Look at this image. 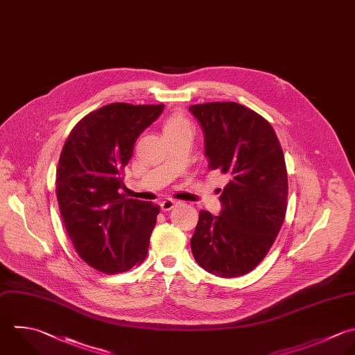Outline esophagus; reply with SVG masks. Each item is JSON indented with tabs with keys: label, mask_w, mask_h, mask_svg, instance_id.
I'll use <instances>...</instances> for the list:
<instances>
[{
	"label": "esophagus",
	"mask_w": 355,
	"mask_h": 355,
	"mask_svg": "<svg viewBox=\"0 0 355 355\" xmlns=\"http://www.w3.org/2000/svg\"><path fill=\"white\" fill-rule=\"evenodd\" d=\"M175 205H176V201H175V200L166 198V200H164V201L161 202V209H162V211H171Z\"/></svg>",
	"instance_id": "34e87169"
}]
</instances>
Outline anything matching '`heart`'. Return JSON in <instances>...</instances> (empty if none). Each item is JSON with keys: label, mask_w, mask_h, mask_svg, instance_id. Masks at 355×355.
<instances>
[{"label": "heart", "mask_w": 355, "mask_h": 355, "mask_svg": "<svg viewBox=\"0 0 355 355\" xmlns=\"http://www.w3.org/2000/svg\"><path fill=\"white\" fill-rule=\"evenodd\" d=\"M189 125H190L189 121H187L183 115H180V114H173V115H171V116L165 121V123H164V132H166V130H173V129H179V128L189 126Z\"/></svg>", "instance_id": "1"}]
</instances>
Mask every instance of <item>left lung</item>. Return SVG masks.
<instances>
[{"mask_svg":"<svg viewBox=\"0 0 355 355\" xmlns=\"http://www.w3.org/2000/svg\"><path fill=\"white\" fill-rule=\"evenodd\" d=\"M205 135L208 168L227 175L214 216L200 211L190 240L197 263L212 275L237 277L265 258L284 222L287 169L270 123L237 103H205L189 108Z\"/></svg>","mask_w":355,"mask_h":355,"instance_id":"1","label":"left lung"}]
</instances>
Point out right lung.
Instances as JSON below:
<instances>
[{
	"label": "right lung",
	"mask_w": 355,
	"mask_h": 355,
	"mask_svg": "<svg viewBox=\"0 0 355 355\" xmlns=\"http://www.w3.org/2000/svg\"><path fill=\"white\" fill-rule=\"evenodd\" d=\"M164 107L108 104L82 118L64 144L55 182L60 212L79 257L103 273L126 272L147 257L159 207L122 193L123 169Z\"/></svg>",
	"instance_id": "obj_1"
}]
</instances>
